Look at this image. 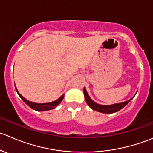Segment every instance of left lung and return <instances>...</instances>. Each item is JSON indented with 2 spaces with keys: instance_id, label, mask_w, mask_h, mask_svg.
<instances>
[{
  "instance_id": "obj_1",
  "label": "left lung",
  "mask_w": 153,
  "mask_h": 153,
  "mask_svg": "<svg viewBox=\"0 0 153 153\" xmlns=\"http://www.w3.org/2000/svg\"><path fill=\"white\" fill-rule=\"evenodd\" d=\"M83 91H84V96L85 98L86 102H87V104L88 105V106L90 107V108H91L93 110L100 111V112L105 113V114H111V113H114L120 111L121 108H123V107L126 106L133 98L132 97L131 99L128 100L126 101V102H120V103H116L111 105H102L96 103V102H94L93 100H91V99L90 97L88 94L87 91H86L85 88H84Z\"/></svg>"
}]
</instances>
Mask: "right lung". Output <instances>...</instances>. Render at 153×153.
I'll return each mask as SVG.
<instances>
[{"label":"right lung","instance_id":"add662e5","mask_svg":"<svg viewBox=\"0 0 153 153\" xmlns=\"http://www.w3.org/2000/svg\"><path fill=\"white\" fill-rule=\"evenodd\" d=\"M16 91H17V93L19 94V97H20L23 100L24 102H25V103L28 105V106H30V108H33V109H34V110H36V111H48V110L53 109V108H55L56 107L57 105H58L59 104L62 102V100H63V97H64V95H62L61 97L59 98V99L53 101V102H48V103H36V102H30V101L26 100L23 96H22V95L19 93V91H18V90L16 88Z\"/></svg>","mask_w":153,"mask_h":153}]
</instances>
